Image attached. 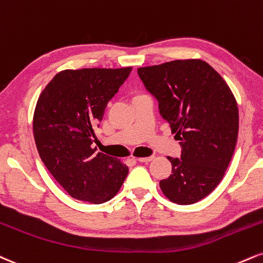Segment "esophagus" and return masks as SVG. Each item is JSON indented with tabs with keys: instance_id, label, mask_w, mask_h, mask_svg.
<instances>
[{
	"instance_id": "obj_1",
	"label": "esophagus",
	"mask_w": 263,
	"mask_h": 263,
	"mask_svg": "<svg viewBox=\"0 0 263 263\" xmlns=\"http://www.w3.org/2000/svg\"><path fill=\"white\" fill-rule=\"evenodd\" d=\"M153 158L154 157H141V158H137V160L141 163H148L151 162V160H153Z\"/></svg>"
}]
</instances>
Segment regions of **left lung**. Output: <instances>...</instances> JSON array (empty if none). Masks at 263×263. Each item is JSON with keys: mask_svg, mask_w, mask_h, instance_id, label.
<instances>
[{"mask_svg": "<svg viewBox=\"0 0 263 263\" xmlns=\"http://www.w3.org/2000/svg\"><path fill=\"white\" fill-rule=\"evenodd\" d=\"M137 72L181 145V157L167 158L173 170L160 189L174 203H196L217 187L232 160L239 132L235 98L202 60H175Z\"/></svg>", "mask_w": 263, "mask_h": 263, "instance_id": "left-lung-1", "label": "left lung"}]
</instances>
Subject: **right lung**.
Listing matches in <instances>:
<instances>
[{"label": "right lung", "mask_w": 263, "mask_h": 263, "mask_svg": "<svg viewBox=\"0 0 263 263\" xmlns=\"http://www.w3.org/2000/svg\"><path fill=\"white\" fill-rule=\"evenodd\" d=\"M132 67L59 72L37 99L33 119L39 156L51 175L76 200L100 204L119 192L128 166L96 153V128L109 100Z\"/></svg>", "instance_id": "obj_1"}]
</instances>
